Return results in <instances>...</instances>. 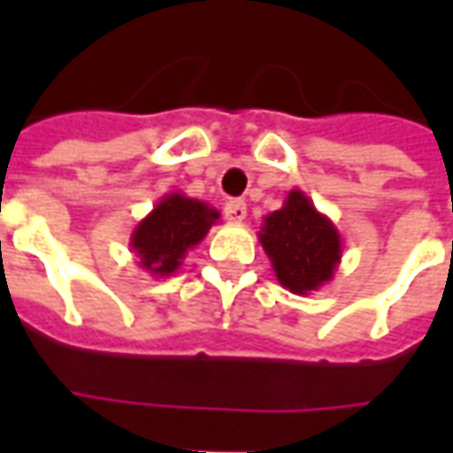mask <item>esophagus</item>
Segmentation results:
<instances>
[{"label":"esophagus","mask_w":453,"mask_h":453,"mask_svg":"<svg viewBox=\"0 0 453 453\" xmlns=\"http://www.w3.org/2000/svg\"><path fill=\"white\" fill-rule=\"evenodd\" d=\"M226 218L230 223H242L247 218V203L240 198H233L226 203Z\"/></svg>","instance_id":"obj_1"}]
</instances>
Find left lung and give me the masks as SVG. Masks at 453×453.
<instances>
[{
  "instance_id": "obj_1",
  "label": "left lung",
  "mask_w": 453,
  "mask_h": 453,
  "mask_svg": "<svg viewBox=\"0 0 453 453\" xmlns=\"http://www.w3.org/2000/svg\"><path fill=\"white\" fill-rule=\"evenodd\" d=\"M259 242L279 284L296 296H308L333 281L342 262L340 230L301 188H291L284 206L265 216Z\"/></svg>"
}]
</instances>
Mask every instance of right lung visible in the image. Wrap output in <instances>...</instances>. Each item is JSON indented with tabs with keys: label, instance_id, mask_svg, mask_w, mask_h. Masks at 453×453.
Wrapping results in <instances>:
<instances>
[{
	"label": "right lung",
	"instance_id": "add662e5",
	"mask_svg": "<svg viewBox=\"0 0 453 453\" xmlns=\"http://www.w3.org/2000/svg\"><path fill=\"white\" fill-rule=\"evenodd\" d=\"M218 218L220 213L206 201L188 198L181 191L165 194L157 206L133 227L130 252L138 257V266L150 276H172L188 250H194L216 226Z\"/></svg>",
	"mask_w": 453,
	"mask_h": 453
}]
</instances>
